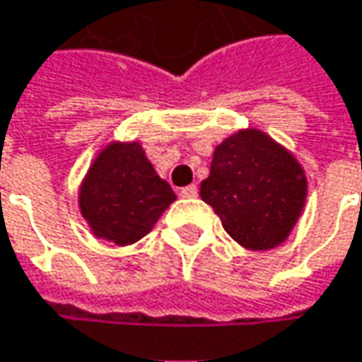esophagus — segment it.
Masks as SVG:
<instances>
[{
	"label": "esophagus",
	"mask_w": 362,
	"mask_h": 362,
	"mask_svg": "<svg viewBox=\"0 0 362 362\" xmlns=\"http://www.w3.org/2000/svg\"><path fill=\"white\" fill-rule=\"evenodd\" d=\"M199 194V188L192 184V186H186V188H182L180 190V197L182 199H194Z\"/></svg>",
	"instance_id": "1"
}]
</instances>
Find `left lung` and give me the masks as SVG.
<instances>
[{
    "instance_id": "left-lung-1",
    "label": "left lung",
    "mask_w": 362,
    "mask_h": 362,
    "mask_svg": "<svg viewBox=\"0 0 362 362\" xmlns=\"http://www.w3.org/2000/svg\"><path fill=\"white\" fill-rule=\"evenodd\" d=\"M201 199L245 248L267 250L292 232L307 199V178L292 153L265 132L247 128L214 151Z\"/></svg>"
}]
</instances>
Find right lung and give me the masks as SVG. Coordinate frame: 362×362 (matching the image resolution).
Returning a JSON list of instances; mask_svg holds the SVG:
<instances>
[{
	"label": "right lung",
	"instance_id": "right-lung-1",
	"mask_svg": "<svg viewBox=\"0 0 362 362\" xmlns=\"http://www.w3.org/2000/svg\"><path fill=\"white\" fill-rule=\"evenodd\" d=\"M78 201L95 236L126 247L153 230L176 194L139 143H112L88 168Z\"/></svg>",
	"mask_w": 362,
	"mask_h": 362
}]
</instances>
